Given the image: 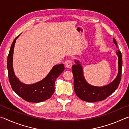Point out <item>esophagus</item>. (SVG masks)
Returning <instances> with one entry per match:
<instances>
[{
	"mask_svg": "<svg viewBox=\"0 0 129 129\" xmlns=\"http://www.w3.org/2000/svg\"><path fill=\"white\" fill-rule=\"evenodd\" d=\"M65 66L68 68H71L72 66V60L71 59H68L66 60V61L65 62Z\"/></svg>",
	"mask_w": 129,
	"mask_h": 129,
	"instance_id": "obj_1",
	"label": "esophagus"
}]
</instances>
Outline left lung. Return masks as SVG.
Instances as JSON below:
<instances>
[{
  "instance_id": "8db88e82",
  "label": "left lung",
  "mask_w": 129,
  "mask_h": 129,
  "mask_svg": "<svg viewBox=\"0 0 129 129\" xmlns=\"http://www.w3.org/2000/svg\"><path fill=\"white\" fill-rule=\"evenodd\" d=\"M113 42L117 47L115 39H113ZM116 53L118 57V73L112 82L104 86H95L88 84L84 78L80 62L75 60L76 64L72 68L74 77V90L81 100L89 102L101 101L106 99L118 88L121 79L122 58L120 51L118 50Z\"/></svg>"
}]
</instances>
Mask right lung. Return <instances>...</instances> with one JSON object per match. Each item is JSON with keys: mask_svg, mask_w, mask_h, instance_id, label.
<instances>
[{"mask_svg": "<svg viewBox=\"0 0 129 129\" xmlns=\"http://www.w3.org/2000/svg\"><path fill=\"white\" fill-rule=\"evenodd\" d=\"M20 36V35H19ZM17 36L11 47L7 58L8 78L12 88L17 95L29 102H40L51 98L54 91L56 78L64 71V65H56L43 80L33 84H25L20 81L15 76L13 69V53Z\"/></svg>", "mask_w": 129, "mask_h": 129, "instance_id": "add662e5", "label": "right lung"}]
</instances>
